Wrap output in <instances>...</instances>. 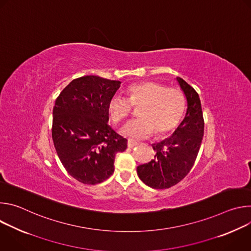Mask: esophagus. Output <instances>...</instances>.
<instances>
[{
    "instance_id": "34e87169",
    "label": "esophagus",
    "mask_w": 251,
    "mask_h": 251,
    "mask_svg": "<svg viewBox=\"0 0 251 251\" xmlns=\"http://www.w3.org/2000/svg\"><path fill=\"white\" fill-rule=\"evenodd\" d=\"M137 144H138V142L135 141V140H133V139H128V141H127V145H128L129 148H133V147H135Z\"/></svg>"
}]
</instances>
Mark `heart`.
<instances>
[{"instance_id": "heart-1", "label": "heart", "mask_w": 251, "mask_h": 251, "mask_svg": "<svg viewBox=\"0 0 251 251\" xmlns=\"http://www.w3.org/2000/svg\"><path fill=\"white\" fill-rule=\"evenodd\" d=\"M127 99L113 95L107 104V111L114 124H120L132 113V106L140 107V118L128 122L121 134L132 138H146L153 131L157 136H164L174 131L180 124L185 110L186 97L176 88L145 81L129 85Z\"/></svg>"}]
</instances>
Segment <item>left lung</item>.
I'll return each instance as SVG.
<instances>
[{
	"label": "left lung",
	"instance_id": "8db88e82",
	"mask_svg": "<svg viewBox=\"0 0 251 251\" xmlns=\"http://www.w3.org/2000/svg\"><path fill=\"white\" fill-rule=\"evenodd\" d=\"M176 80L188 101L185 119L173 136L152 145L156 152L154 159L137 167L141 181L157 190L176 185L189 174L196 162L203 136L204 121L199 94L183 78L177 77Z\"/></svg>",
	"mask_w": 251,
	"mask_h": 251
}]
</instances>
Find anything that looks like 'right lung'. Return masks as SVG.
<instances>
[{
  "label": "right lung",
  "mask_w": 251,
  "mask_h": 251,
  "mask_svg": "<svg viewBox=\"0 0 251 251\" xmlns=\"http://www.w3.org/2000/svg\"><path fill=\"white\" fill-rule=\"evenodd\" d=\"M121 82L96 75L74 79L57 96L51 135L67 173L85 185L107 180L114 172L115 155L127 148V139L108 124L107 104Z\"/></svg>",
  "instance_id": "obj_1"
}]
</instances>
